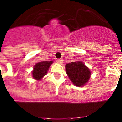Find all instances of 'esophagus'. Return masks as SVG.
Listing matches in <instances>:
<instances>
[{
  "mask_svg": "<svg viewBox=\"0 0 122 122\" xmlns=\"http://www.w3.org/2000/svg\"><path fill=\"white\" fill-rule=\"evenodd\" d=\"M56 61H57V62L58 63H59V64H62L63 62V59H57Z\"/></svg>",
  "mask_w": 122,
  "mask_h": 122,
  "instance_id": "obj_1",
  "label": "esophagus"
}]
</instances>
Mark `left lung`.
I'll return each mask as SVG.
<instances>
[{"mask_svg":"<svg viewBox=\"0 0 122 122\" xmlns=\"http://www.w3.org/2000/svg\"><path fill=\"white\" fill-rule=\"evenodd\" d=\"M65 70L69 79L77 87L84 86L91 76L90 69L81 61L66 63Z\"/></svg>","mask_w":122,"mask_h":122,"instance_id":"1","label":"left lung"}]
</instances>
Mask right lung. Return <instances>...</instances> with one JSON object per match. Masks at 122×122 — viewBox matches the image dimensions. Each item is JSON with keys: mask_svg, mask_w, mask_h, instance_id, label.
Here are the masks:
<instances>
[{"mask_svg": "<svg viewBox=\"0 0 122 122\" xmlns=\"http://www.w3.org/2000/svg\"><path fill=\"white\" fill-rule=\"evenodd\" d=\"M52 63L53 61H43L36 63L33 66L32 71L33 78L37 81L41 80L48 73V70Z\"/></svg>", "mask_w": 122, "mask_h": 122, "instance_id": "right-lung-1", "label": "right lung"}]
</instances>
